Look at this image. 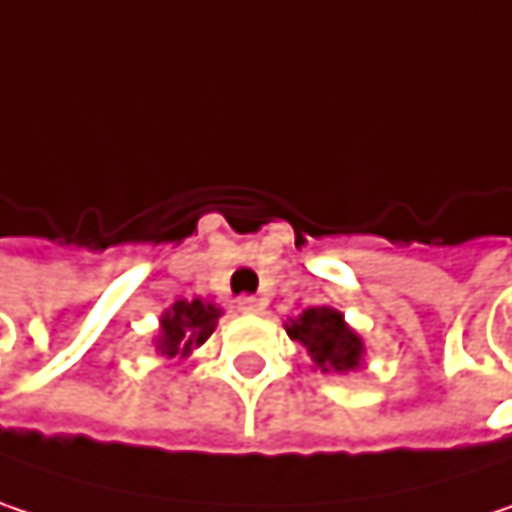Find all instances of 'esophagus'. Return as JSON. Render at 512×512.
I'll list each match as a JSON object with an SVG mask.
<instances>
[{
    "label": "esophagus",
    "mask_w": 512,
    "mask_h": 512,
    "mask_svg": "<svg viewBox=\"0 0 512 512\" xmlns=\"http://www.w3.org/2000/svg\"><path fill=\"white\" fill-rule=\"evenodd\" d=\"M238 311L259 314V311H265V300L262 297H238Z\"/></svg>",
    "instance_id": "34e87169"
}]
</instances>
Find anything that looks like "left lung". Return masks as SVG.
<instances>
[{
  "mask_svg": "<svg viewBox=\"0 0 512 512\" xmlns=\"http://www.w3.org/2000/svg\"><path fill=\"white\" fill-rule=\"evenodd\" d=\"M285 332L291 341L303 344L320 373H355L364 367V338L344 320V311L332 306H311L303 314L288 317Z\"/></svg>",
  "mask_w": 512,
  "mask_h": 512,
  "instance_id": "left-lung-1",
  "label": "left lung"
}]
</instances>
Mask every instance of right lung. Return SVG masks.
<instances>
[{
    "instance_id": "right-lung-1",
    "label": "right lung",
    "mask_w": 512,
    "mask_h": 512,
    "mask_svg": "<svg viewBox=\"0 0 512 512\" xmlns=\"http://www.w3.org/2000/svg\"><path fill=\"white\" fill-rule=\"evenodd\" d=\"M224 311L218 309L209 300H177L160 314V329L154 338V349L174 358V361H186L198 347L209 341V335L218 326V317Z\"/></svg>"
}]
</instances>
